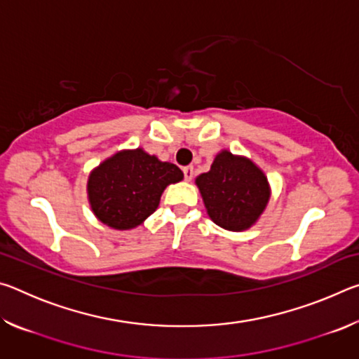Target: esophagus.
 Listing matches in <instances>:
<instances>
[{
    "mask_svg": "<svg viewBox=\"0 0 359 359\" xmlns=\"http://www.w3.org/2000/svg\"><path fill=\"white\" fill-rule=\"evenodd\" d=\"M193 166H185L184 168V175H185V180L190 182L193 179Z\"/></svg>",
    "mask_w": 359,
    "mask_h": 359,
    "instance_id": "34e87169",
    "label": "esophagus"
}]
</instances>
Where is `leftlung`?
<instances>
[{
	"mask_svg": "<svg viewBox=\"0 0 359 359\" xmlns=\"http://www.w3.org/2000/svg\"><path fill=\"white\" fill-rule=\"evenodd\" d=\"M204 208L212 222L228 231H245L263 215L271 185L250 158L220 150L210 171L196 177Z\"/></svg>",
	"mask_w": 359,
	"mask_h": 359,
	"instance_id": "obj_1",
	"label": "left lung"
}]
</instances>
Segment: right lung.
<instances>
[{"mask_svg": "<svg viewBox=\"0 0 359 359\" xmlns=\"http://www.w3.org/2000/svg\"><path fill=\"white\" fill-rule=\"evenodd\" d=\"M182 179L184 172L172 163L158 160L141 147L125 149L88 174V204L106 226L133 229L158 209L165 188Z\"/></svg>", "mask_w": 359, "mask_h": 359, "instance_id": "add662e5", "label": "right lung"}]
</instances>
